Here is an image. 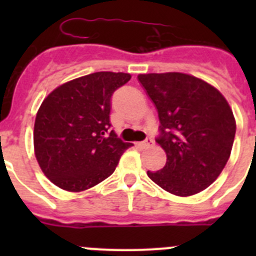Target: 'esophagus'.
Masks as SVG:
<instances>
[{
	"mask_svg": "<svg viewBox=\"0 0 256 256\" xmlns=\"http://www.w3.org/2000/svg\"><path fill=\"white\" fill-rule=\"evenodd\" d=\"M154 144V140L151 138V137H148V138L144 140V141L140 142L138 146H141V148H148V146H150V144Z\"/></svg>",
	"mask_w": 256,
	"mask_h": 256,
	"instance_id": "obj_1",
	"label": "esophagus"
}]
</instances>
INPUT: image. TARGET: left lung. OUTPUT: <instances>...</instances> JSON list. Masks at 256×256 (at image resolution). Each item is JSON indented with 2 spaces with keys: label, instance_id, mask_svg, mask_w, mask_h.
<instances>
[{
  "label": "left lung",
  "instance_id": "left-lung-1",
  "mask_svg": "<svg viewBox=\"0 0 256 256\" xmlns=\"http://www.w3.org/2000/svg\"><path fill=\"white\" fill-rule=\"evenodd\" d=\"M159 114L156 142L166 152L151 180L177 196L208 188L230 159L236 122L227 100L209 83L183 73L140 74Z\"/></svg>",
  "mask_w": 256,
  "mask_h": 256
}]
</instances>
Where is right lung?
<instances>
[{"mask_svg":"<svg viewBox=\"0 0 256 256\" xmlns=\"http://www.w3.org/2000/svg\"><path fill=\"white\" fill-rule=\"evenodd\" d=\"M130 79L126 73L98 72L60 86L40 105L34 123V152L54 184L79 192L114 173L132 144L110 130L112 97Z\"/></svg>","mask_w":256,"mask_h":256,"instance_id":"right-lung-1","label":"right lung"}]
</instances>
